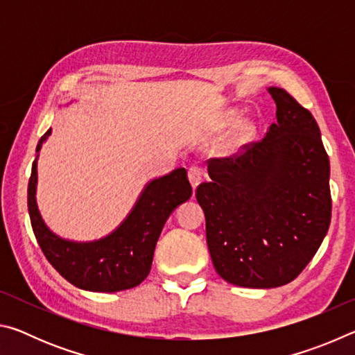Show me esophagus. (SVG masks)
<instances>
[{"label":"esophagus","mask_w":355,"mask_h":355,"mask_svg":"<svg viewBox=\"0 0 355 355\" xmlns=\"http://www.w3.org/2000/svg\"><path fill=\"white\" fill-rule=\"evenodd\" d=\"M188 177H189V182H191V184H192V188H197V186H199V183H200V180H202V171H200V167H197V166L189 167Z\"/></svg>","instance_id":"obj_1"}]
</instances>
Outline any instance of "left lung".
Instances as JSON below:
<instances>
[{"mask_svg":"<svg viewBox=\"0 0 355 355\" xmlns=\"http://www.w3.org/2000/svg\"><path fill=\"white\" fill-rule=\"evenodd\" d=\"M277 122L241 152L208 159L196 197L205 213L216 272L244 288L290 284L315 257L330 225L329 156L309 110L269 87Z\"/></svg>","mask_w":355,"mask_h":355,"instance_id":"8db88e82","label":"left lung"}]
</instances>
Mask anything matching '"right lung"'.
<instances>
[{
    "label": "right lung",
    "instance_id": "obj_1",
    "mask_svg": "<svg viewBox=\"0 0 355 355\" xmlns=\"http://www.w3.org/2000/svg\"><path fill=\"white\" fill-rule=\"evenodd\" d=\"M51 135L40 137L35 152ZM39 156V155H37ZM37 159L28 184V209L35 239L51 266L81 290L116 293L130 290L147 277L152 268L153 252L167 218L180 203L192 194L184 167L155 178L142 191L128 218L111 235L98 241L75 243L56 236L45 225L35 202Z\"/></svg>",
    "mask_w": 355,
    "mask_h": 355
}]
</instances>
